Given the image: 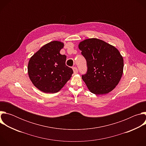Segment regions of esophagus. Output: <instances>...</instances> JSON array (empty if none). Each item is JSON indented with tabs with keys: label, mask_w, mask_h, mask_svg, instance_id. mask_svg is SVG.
Listing matches in <instances>:
<instances>
[{
	"label": "esophagus",
	"mask_w": 146,
	"mask_h": 146,
	"mask_svg": "<svg viewBox=\"0 0 146 146\" xmlns=\"http://www.w3.org/2000/svg\"><path fill=\"white\" fill-rule=\"evenodd\" d=\"M73 72H74V74H77L78 73V69L76 67H73Z\"/></svg>",
	"instance_id": "obj_1"
}]
</instances>
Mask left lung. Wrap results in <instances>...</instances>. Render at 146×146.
<instances>
[{
  "label": "left lung",
  "instance_id": "obj_1",
  "mask_svg": "<svg viewBox=\"0 0 146 146\" xmlns=\"http://www.w3.org/2000/svg\"><path fill=\"white\" fill-rule=\"evenodd\" d=\"M78 48L87 61V72L82 79L90 91L105 95L113 90L123 73V59L119 51L96 38L81 41Z\"/></svg>",
  "mask_w": 146,
  "mask_h": 146
}]
</instances>
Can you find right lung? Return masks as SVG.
I'll use <instances>...</instances> for the list:
<instances>
[{"mask_svg": "<svg viewBox=\"0 0 146 146\" xmlns=\"http://www.w3.org/2000/svg\"><path fill=\"white\" fill-rule=\"evenodd\" d=\"M64 43L52 41L41 47L30 58L28 73L33 84L44 93L59 91L73 71L66 65V56L60 54Z\"/></svg>", "mask_w": 146, "mask_h": 146, "instance_id": "obj_1", "label": "right lung"}]
</instances>
